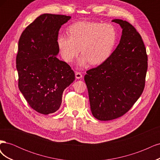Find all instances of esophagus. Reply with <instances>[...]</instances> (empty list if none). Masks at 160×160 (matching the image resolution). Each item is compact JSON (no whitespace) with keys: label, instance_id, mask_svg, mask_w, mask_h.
<instances>
[{"label":"esophagus","instance_id":"obj_1","mask_svg":"<svg viewBox=\"0 0 160 160\" xmlns=\"http://www.w3.org/2000/svg\"><path fill=\"white\" fill-rule=\"evenodd\" d=\"M75 77L77 79H81V78H82V77H83V75H82L81 72L77 71L75 72Z\"/></svg>","mask_w":160,"mask_h":160}]
</instances>
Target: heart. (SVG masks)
I'll return each instance as SVG.
<instances>
[{
	"label": "heart",
	"instance_id": "b5f03b06",
	"mask_svg": "<svg viewBox=\"0 0 160 160\" xmlns=\"http://www.w3.org/2000/svg\"><path fill=\"white\" fill-rule=\"evenodd\" d=\"M69 36L61 35L57 38V45L62 57L71 62L80 51L83 55L78 61L79 66L88 62L93 65L107 61L112 54L117 42L118 32L111 23L79 21L67 29Z\"/></svg>",
	"mask_w": 160,
	"mask_h": 160
}]
</instances>
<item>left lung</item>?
I'll use <instances>...</instances> for the list:
<instances>
[{"label":"left lung","mask_w":160,"mask_h":160,"mask_svg":"<svg viewBox=\"0 0 160 160\" xmlns=\"http://www.w3.org/2000/svg\"><path fill=\"white\" fill-rule=\"evenodd\" d=\"M122 28L119 45L109 59L87 71L90 108L94 117L109 121L132 108L145 88L148 55L141 35L128 22L114 19Z\"/></svg>","instance_id":"left-lung-1"}]
</instances>
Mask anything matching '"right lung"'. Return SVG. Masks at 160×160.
Wrapping results in <instances>:
<instances>
[{
	"mask_svg": "<svg viewBox=\"0 0 160 160\" xmlns=\"http://www.w3.org/2000/svg\"><path fill=\"white\" fill-rule=\"evenodd\" d=\"M71 18L43 14L22 32L16 64L18 88L31 108L48 115L59 109L63 91L75 80L74 71L57 58L61 26Z\"/></svg>",
	"mask_w": 160,
	"mask_h": 160,
	"instance_id": "1",
	"label": "right lung"
}]
</instances>
